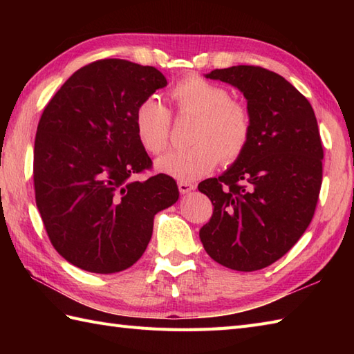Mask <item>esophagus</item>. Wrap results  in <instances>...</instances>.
Returning a JSON list of instances; mask_svg holds the SVG:
<instances>
[{"instance_id": "obj_1", "label": "esophagus", "mask_w": 354, "mask_h": 354, "mask_svg": "<svg viewBox=\"0 0 354 354\" xmlns=\"http://www.w3.org/2000/svg\"><path fill=\"white\" fill-rule=\"evenodd\" d=\"M178 189H179V193H181V194H187V193H190V192L196 189V185L181 181V183H178Z\"/></svg>"}]
</instances>
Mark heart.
Masks as SVG:
<instances>
[{"instance_id": "obj_1", "label": "heart", "mask_w": 354, "mask_h": 354, "mask_svg": "<svg viewBox=\"0 0 354 354\" xmlns=\"http://www.w3.org/2000/svg\"><path fill=\"white\" fill-rule=\"evenodd\" d=\"M170 99L179 117L192 115L196 122L187 149L171 150L156 161V169L179 181H194L208 175L221 161L236 162L250 145L252 122L246 104L230 99V91L198 74L179 80ZM135 133L150 155L162 153L169 146L171 115L156 99L147 97L133 114Z\"/></svg>"}]
</instances>
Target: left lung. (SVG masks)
<instances>
[{
	"label": "left lung",
	"instance_id": "obj_1",
	"mask_svg": "<svg viewBox=\"0 0 354 354\" xmlns=\"http://www.w3.org/2000/svg\"><path fill=\"white\" fill-rule=\"evenodd\" d=\"M208 79L239 88L252 132L245 153L198 189L214 205L199 231L214 261L251 272L281 259L312 222L322 183V142L309 100L261 66L214 70Z\"/></svg>",
	"mask_w": 354,
	"mask_h": 354
}]
</instances>
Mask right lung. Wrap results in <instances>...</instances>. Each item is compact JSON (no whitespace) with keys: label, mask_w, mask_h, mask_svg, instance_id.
Listing matches in <instances>:
<instances>
[{"label":"right lung","mask_w":354,"mask_h":354,"mask_svg":"<svg viewBox=\"0 0 354 354\" xmlns=\"http://www.w3.org/2000/svg\"><path fill=\"white\" fill-rule=\"evenodd\" d=\"M167 80L155 66L100 59L82 66L45 106L35 138V198L62 257L115 274L146 251L153 217L179 198L175 179L152 170L137 138L138 104Z\"/></svg>","instance_id":"add662e5"}]
</instances>
